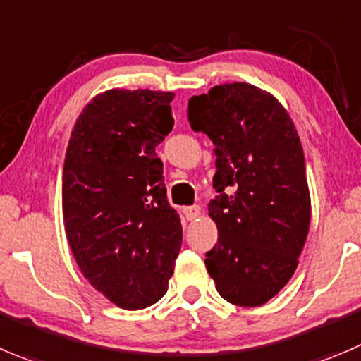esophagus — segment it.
I'll list each match as a JSON object with an SVG mask.
<instances>
[{"label":"esophagus","mask_w":361,"mask_h":361,"mask_svg":"<svg viewBox=\"0 0 361 361\" xmlns=\"http://www.w3.org/2000/svg\"><path fill=\"white\" fill-rule=\"evenodd\" d=\"M183 212L184 216H186L188 221H193V219H197L198 216L202 214V209L198 207V205H191V207H184Z\"/></svg>","instance_id":"1"}]
</instances>
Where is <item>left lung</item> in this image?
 Wrapping results in <instances>:
<instances>
[{"label": "left lung", "instance_id": "8db88e82", "mask_svg": "<svg viewBox=\"0 0 361 361\" xmlns=\"http://www.w3.org/2000/svg\"><path fill=\"white\" fill-rule=\"evenodd\" d=\"M191 127L214 143L218 245L205 267L219 296L260 307L289 283L310 228V190L296 126L269 92L225 83L191 97Z\"/></svg>", "mask_w": 361, "mask_h": 361}]
</instances>
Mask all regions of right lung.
<instances>
[{
    "instance_id": "add662e5",
    "label": "right lung",
    "mask_w": 361,
    "mask_h": 361,
    "mask_svg": "<svg viewBox=\"0 0 361 361\" xmlns=\"http://www.w3.org/2000/svg\"><path fill=\"white\" fill-rule=\"evenodd\" d=\"M173 92L111 88L72 127L61 207L68 246L95 290L123 310L164 296L183 245L156 147L173 129Z\"/></svg>"
}]
</instances>
